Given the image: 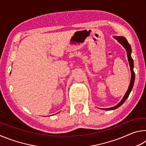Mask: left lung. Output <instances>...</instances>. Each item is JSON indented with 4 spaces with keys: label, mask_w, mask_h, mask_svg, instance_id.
<instances>
[{
    "label": "left lung",
    "mask_w": 146,
    "mask_h": 146,
    "mask_svg": "<svg viewBox=\"0 0 146 146\" xmlns=\"http://www.w3.org/2000/svg\"><path fill=\"white\" fill-rule=\"evenodd\" d=\"M114 38L115 39H117V41L119 42L121 45H122L123 48H125V50H126L127 52V58H128V61H129V66H130V70H131V81H130V84L129 86V88H128V90L127 91V92L125 93L124 97H123L122 100L117 105H116L114 107L110 108H104V109H101L102 110H115L118 108H119L120 106H122L123 102H125L127 97H129V94L131 91L133 85H134V82H135V72L133 71V67H134V65H133V60L131 56V46L129 45V44L128 43V42L127 40V39L125 38L123 36H114Z\"/></svg>",
    "instance_id": "obj_1"
}]
</instances>
